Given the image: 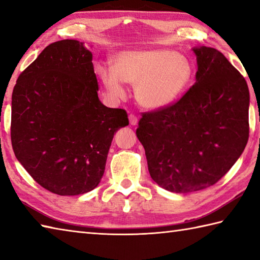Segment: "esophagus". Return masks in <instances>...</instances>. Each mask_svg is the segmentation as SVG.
<instances>
[{
  "mask_svg": "<svg viewBox=\"0 0 260 260\" xmlns=\"http://www.w3.org/2000/svg\"><path fill=\"white\" fill-rule=\"evenodd\" d=\"M128 119H129V124L132 125V126H135V125H137V117L134 115V114H131L129 116H128Z\"/></svg>",
  "mask_w": 260,
  "mask_h": 260,
  "instance_id": "obj_1",
  "label": "esophagus"
}]
</instances>
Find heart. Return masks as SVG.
<instances>
[{
    "mask_svg": "<svg viewBox=\"0 0 260 260\" xmlns=\"http://www.w3.org/2000/svg\"><path fill=\"white\" fill-rule=\"evenodd\" d=\"M95 73L113 98L125 94L124 83L135 85V98L147 109H162L177 101L190 84L192 68L184 54L160 48L117 54L113 66L99 63Z\"/></svg>",
    "mask_w": 260,
    "mask_h": 260,
    "instance_id": "1",
    "label": "heart"
}]
</instances>
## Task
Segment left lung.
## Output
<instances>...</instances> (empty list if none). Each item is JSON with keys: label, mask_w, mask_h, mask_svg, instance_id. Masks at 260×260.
Wrapping results in <instances>:
<instances>
[{"label": "left lung", "mask_w": 260, "mask_h": 260, "mask_svg": "<svg viewBox=\"0 0 260 260\" xmlns=\"http://www.w3.org/2000/svg\"><path fill=\"white\" fill-rule=\"evenodd\" d=\"M196 82L176 104L142 116L136 129L152 179L172 192L213 186L249 137V89L215 48L194 47Z\"/></svg>", "instance_id": "left-lung-1"}]
</instances>
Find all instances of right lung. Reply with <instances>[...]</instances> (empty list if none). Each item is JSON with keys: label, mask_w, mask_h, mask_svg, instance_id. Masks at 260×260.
<instances>
[{"label": "right lung", "mask_w": 260, "mask_h": 260, "mask_svg": "<svg viewBox=\"0 0 260 260\" xmlns=\"http://www.w3.org/2000/svg\"><path fill=\"white\" fill-rule=\"evenodd\" d=\"M127 125L124 109L99 100L92 53L78 40L48 45L13 89L14 154L35 181L54 194L94 189L115 133Z\"/></svg>", "instance_id": "obj_1"}]
</instances>
